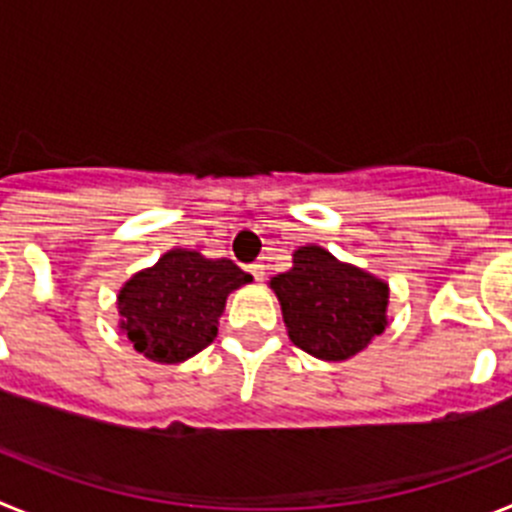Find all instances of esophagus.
<instances>
[{"label": "esophagus", "mask_w": 512, "mask_h": 512, "mask_svg": "<svg viewBox=\"0 0 512 512\" xmlns=\"http://www.w3.org/2000/svg\"><path fill=\"white\" fill-rule=\"evenodd\" d=\"M248 271H251L256 282H264V277H266V266L264 264H251V266H248Z\"/></svg>", "instance_id": "obj_1"}]
</instances>
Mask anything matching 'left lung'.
Segmentation results:
<instances>
[{
  "instance_id": "8db88e82",
  "label": "left lung",
  "mask_w": 512,
  "mask_h": 512,
  "mask_svg": "<svg viewBox=\"0 0 512 512\" xmlns=\"http://www.w3.org/2000/svg\"><path fill=\"white\" fill-rule=\"evenodd\" d=\"M269 284L292 343L315 359H351L387 328V282L312 243L297 248L292 269Z\"/></svg>"
}]
</instances>
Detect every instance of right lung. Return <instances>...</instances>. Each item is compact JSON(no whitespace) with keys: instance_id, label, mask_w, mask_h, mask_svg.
<instances>
[{"instance_id":"1","label":"right lung","mask_w":512,"mask_h":512,"mask_svg":"<svg viewBox=\"0 0 512 512\" xmlns=\"http://www.w3.org/2000/svg\"><path fill=\"white\" fill-rule=\"evenodd\" d=\"M251 279L230 259H205L189 248H171L151 269L122 284L117 295L120 330L146 359L187 361L215 341L225 300Z\"/></svg>"}]
</instances>
